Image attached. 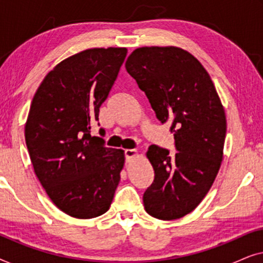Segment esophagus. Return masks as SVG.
I'll list each match as a JSON object with an SVG mask.
<instances>
[{
    "mask_svg": "<svg viewBox=\"0 0 263 263\" xmlns=\"http://www.w3.org/2000/svg\"><path fill=\"white\" fill-rule=\"evenodd\" d=\"M136 154H138V151L136 149H124L125 161H130L133 158L136 156Z\"/></svg>",
    "mask_w": 263,
    "mask_h": 263,
    "instance_id": "1",
    "label": "esophagus"
}]
</instances>
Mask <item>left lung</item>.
I'll return each mask as SVG.
<instances>
[{
	"mask_svg": "<svg viewBox=\"0 0 263 263\" xmlns=\"http://www.w3.org/2000/svg\"><path fill=\"white\" fill-rule=\"evenodd\" d=\"M125 69L145 92L161 124L171 122L177 152L151 145L154 181L143 193L147 213L174 220L195 210L211 189L222 160L225 111L210 75L178 48L145 46L132 52Z\"/></svg>",
	"mask_w": 263,
	"mask_h": 263,
	"instance_id": "8db88e82",
	"label": "left lung"
}]
</instances>
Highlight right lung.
Here are the masks:
<instances>
[{"instance_id": "1", "label": "right lung", "mask_w": 263, "mask_h": 263, "mask_svg": "<svg viewBox=\"0 0 263 263\" xmlns=\"http://www.w3.org/2000/svg\"><path fill=\"white\" fill-rule=\"evenodd\" d=\"M125 56V48L77 53L46 75L32 100L25 127L32 165L52 202L70 217L105 213L120 183L123 151L107 148L91 125Z\"/></svg>"}]
</instances>
